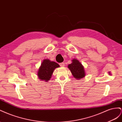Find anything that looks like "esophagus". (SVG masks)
Returning <instances> with one entry per match:
<instances>
[{
    "instance_id": "obj_1",
    "label": "esophagus",
    "mask_w": 122,
    "mask_h": 122,
    "mask_svg": "<svg viewBox=\"0 0 122 122\" xmlns=\"http://www.w3.org/2000/svg\"><path fill=\"white\" fill-rule=\"evenodd\" d=\"M60 65L61 66V67H64L65 66V63L64 62H62V63H60Z\"/></svg>"
}]
</instances>
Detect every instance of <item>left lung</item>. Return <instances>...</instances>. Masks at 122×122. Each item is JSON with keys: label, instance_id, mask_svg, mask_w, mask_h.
<instances>
[{"label": "left lung", "instance_id": "left-lung-1", "mask_svg": "<svg viewBox=\"0 0 122 122\" xmlns=\"http://www.w3.org/2000/svg\"><path fill=\"white\" fill-rule=\"evenodd\" d=\"M71 63L68 64V68L71 72L74 77L76 80H80L85 76L84 67L79 61L76 59H73Z\"/></svg>", "mask_w": 122, "mask_h": 122}]
</instances>
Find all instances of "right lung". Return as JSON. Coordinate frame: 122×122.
<instances>
[{"mask_svg":"<svg viewBox=\"0 0 122 122\" xmlns=\"http://www.w3.org/2000/svg\"><path fill=\"white\" fill-rule=\"evenodd\" d=\"M60 67L56 62L51 61L49 59H44L38 69L37 76L41 81L47 82L50 80L55 69Z\"/></svg>","mask_w":122,"mask_h":122,"instance_id":"right-lung-1","label":"right lung"}]
</instances>
